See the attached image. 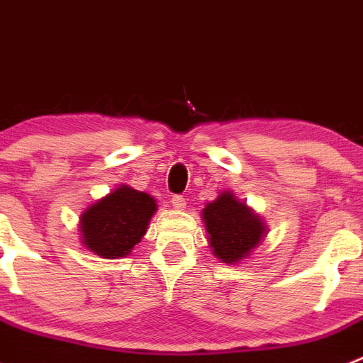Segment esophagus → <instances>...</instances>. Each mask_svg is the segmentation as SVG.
<instances>
[{
	"mask_svg": "<svg viewBox=\"0 0 363 363\" xmlns=\"http://www.w3.org/2000/svg\"><path fill=\"white\" fill-rule=\"evenodd\" d=\"M172 205H174L175 208H179V211H182V208H186V200L182 199V196L175 195L172 196Z\"/></svg>",
	"mask_w": 363,
	"mask_h": 363,
	"instance_id": "esophagus-1",
	"label": "esophagus"
}]
</instances>
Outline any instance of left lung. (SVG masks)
<instances>
[{
  "mask_svg": "<svg viewBox=\"0 0 363 363\" xmlns=\"http://www.w3.org/2000/svg\"><path fill=\"white\" fill-rule=\"evenodd\" d=\"M202 219L212 255L226 265H237L250 258L269 232L262 216L246 202H240L230 189L205 203Z\"/></svg>",
  "mask_w": 363,
  "mask_h": 363,
  "instance_id": "8db88e82",
  "label": "left lung"
}]
</instances>
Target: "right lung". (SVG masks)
Here are the masks:
<instances>
[{
  "instance_id": "add662e5",
  "label": "right lung",
  "mask_w": 363,
  "mask_h": 363,
  "mask_svg": "<svg viewBox=\"0 0 363 363\" xmlns=\"http://www.w3.org/2000/svg\"><path fill=\"white\" fill-rule=\"evenodd\" d=\"M158 203L149 193L121 184L84 208L79 219L80 240L101 258H124L147 232Z\"/></svg>"
}]
</instances>
